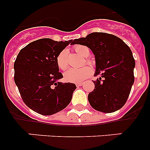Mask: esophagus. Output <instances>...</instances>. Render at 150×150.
<instances>
[{
	"mask_svg": "<svg viewBox=\"0 0 150 150\" xmlns=\"http://www.w3.org/2000/svg\"><path fill=\"white\" fill-rule=\"evenodd\" d=\"M83 83H76V86H83Z\"/></svg>",
	"mask_w": 150,
	"mask_h": 150,
	"instance_id": "1",
	"label": "esophagus"
}]
</instances>
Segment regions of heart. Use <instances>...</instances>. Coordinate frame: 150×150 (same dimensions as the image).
<instances>
[{
  "label": "heart",
  "mask_w": 150,
  "mask_h": 150,
  "mask_svg": "<svg viewBox=\"0 0 150 150\" xmlns=\"http://www.w3.org/2000/svg\"><path fill=\"white\" fill-rule=\"evenodd\" d=\"M74 51L79 55L86 57L85 62L86 64L92 66L94 61L90 59L88 55L90 54V50L88 46L84 45H76L74 46ZM57 65L61 70L64 71L68 67V60H67V51L64 50L59 52L56 58ZM92 69L89 66H83L79 68H71L64 74V78L67 81L71 83H81L83 80L86 79L92 74Z\"/></svg>",
  "instance_id": "heart-1"
}]
</instances>
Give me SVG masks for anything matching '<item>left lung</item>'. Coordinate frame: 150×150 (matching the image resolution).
Instances as JSON below:
<instances>
[{
    "label": "left lung",
    "instance_id": "8db88e82",
    "mask_svg": "<svg viewBox=\"0 0 150 150\" xmlns=\"http://www.w3.org/2000/svg\"><path fill=\"white\" fill-rule=\"evenodd\" d=\"M72 44L88 46L95 55V76L99 78L92 80L95 88L88 95L90 105L96 110L108 113L122 108L134 81L135 62L128 45L116 36L103 32L75 39Z\"/></svg>",
    "mask_w": 150,
    "mask_h": 150
}]
</instances>
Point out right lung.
Segmentation results:
<instances>
[{"instance_id":"right-lung-1","label":"right lung","mask_w":150,"mask_h":150,"mask_svg":"<svg viewBox=\"0 0 150 150\" xmlns=\"http://www.w3.org/2000/svg\"><path fill=\"white\" fill-rule=\"evenodd\" d=\"M71 43L43 38L20 50L14 62V81L22 100L41 115L49 116L64 109L71 102L74 83H59L63 77L56 58Z\"/></svg>"}]
</instances>
